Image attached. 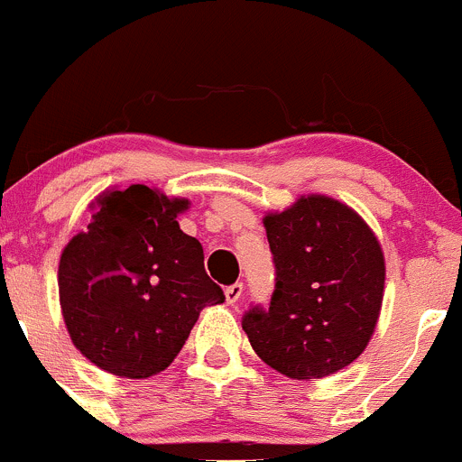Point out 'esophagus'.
Here are the masks:
<instances>
[{
    "label": "esophagus",
    "instance_id": "obj_1",
    "mask_svg": "<svg viewBox=\"0 0 462 462\" xmlns=\"http://www.w3.org/2000/svg\"><path fill=\"white\" fill-rule=\"evenodd\" d=\"M241 295H244V283H232V286L226 288V301L227 304H236V301L241 300Z\"/></svg>",
    "mask_w": 462,
    "mask_h": 462
}]
</instances>
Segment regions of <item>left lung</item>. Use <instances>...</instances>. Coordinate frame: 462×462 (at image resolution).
<instances>
[{
	"instance_id": "8db88e82",
	"label": "left lung",
	"mask_w": 462,
	"mask_h": 462,
	"mask_svg": "<svg viewBox=\"0 0 462 462\" xmlns=\"http://www.w3.org/2000/svg\"><path fill=\"white\" fill-rule=\"evenodd\" d=\"M274 263L268 309L253 306L244 330L254 353L292 380H318L360 357L384 295V254L348 205L321 194L263 218Z\"/></svg>"
}]
</instances>
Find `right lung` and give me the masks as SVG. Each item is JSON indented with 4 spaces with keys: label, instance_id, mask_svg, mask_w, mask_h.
<instances>
[{
    "label": "right lung",
    "instance_id": "1",
    "mask_svg": "<svg viewBox=\"0 0 462 462\" xmlns=\"http://www.w3.org/2000/svg\"><path fill=\"white\" fill-rule=\"evenodd\" d=\"M185 199L147 185L106 189L87 232L62 250L60 306L78 351L120 377H152L174 362L205 306L226 295L208 277L203 245L185 235Z\"/></svg>",
    "mask_w": 462,
    "mask_h": 462
}]
</instances>
